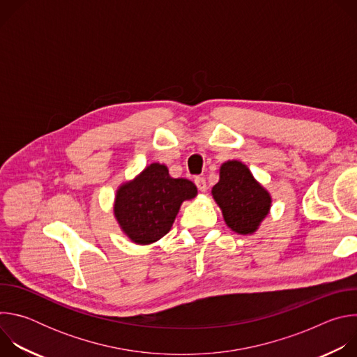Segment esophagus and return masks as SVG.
Masks as SVG:
<instances>
[{"label":"esophagus","instance_id":"esophagus-1","mask_svg":"<svg viewBox=\"0 0 357 357\" xmlns=\"http://www.w3.org/2000/svg\"><path fill=\"white\" fill-rule=\"evenodd\" d=\"M195 185L197 186V189H199L200 192H206V189H208V185H206V179H205V178L196 176V178H195Z\"/></svg>","mask_w":357,"mask_h":357}]
</instances>
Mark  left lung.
<instances>
[{"mask_svg": "<svg viewBox=\"0 0 357 357\" xmlns=\"http://www.w3.org/2000/svg\"><path fill=\"white\" fill-rule=\"evenodd\" d=\"M212 195L227 226L238 234L256 231L271 205L268 192L256 182L245 165L229 161L220 168V181Z\"/></svg>", "mask_w": 357, "mask_h": 357, "instance_id": "8db88e82", "label": "left lung"}]
</instances>
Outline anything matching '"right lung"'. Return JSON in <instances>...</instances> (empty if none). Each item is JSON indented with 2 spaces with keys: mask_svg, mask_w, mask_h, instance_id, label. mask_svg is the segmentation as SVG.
Returning a JSON list of instances; mask_svg holds the SVG:
<instances>
[{
  "mask_svg": "<svg viewBox=\"0 0 357 357\" xmlns=\"http://www.w3.org/2000/svg\"><path fill=\"white\" fill-rule=\"evenodd\" d=\"M196 193L190 181L171 178L165 165L151 164L135 181L119 189L114 213L132 241L154 243L171 230L182 202Z\"/></svg>",
  "mask_w": 357,
  "mask_h": 357,
  "instance_id": "add662e5",
  "label": "right lung"
}]
</instances>
